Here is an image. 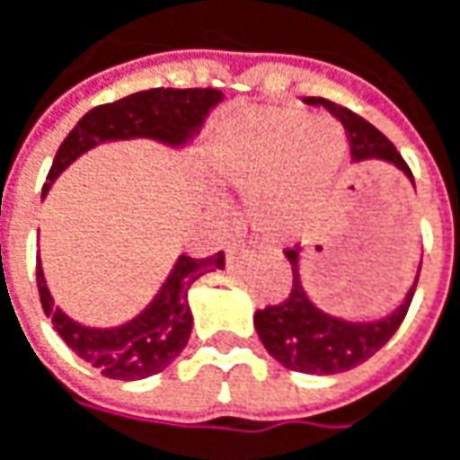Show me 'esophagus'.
<instances>
[{
	"mask_svg": "<svg viewBox=\"0 0 460 460\" xmlns=\"http://www.w3.org/2000/svg\"><path fill=\"white\" fill-rule=\"evenodd\" d=\"M247 254H250V250H247L244 244H231L229 254H226V262H229V265H239Z\"/></svg>",
	"mask_w": 460,
	"mask_h": 460,
	"instance_id": "1",
	"label": "esophagus"
}]
</instances>
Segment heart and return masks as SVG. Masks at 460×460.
Here are the masks:
<instances>
[{"instance_id":"1","label":"heart","mask_w":460,"mask_h":460,"mask_svg":"<svg viewBox=\"0 0 460 460\" xmlns=\"http://www.w3.org/2000/svg\"><path fill=\"white\" fill-rule=\"evenodd\" d=\"M345 154V133L330 118L254 112L218 141L213 167L221 180L250 195L257 229L283 236L327 198Z\"/></svg>"}]
</instances>
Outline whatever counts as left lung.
Instances as JSON below:
<instances>
[{"label": "left lung", "instance_id": "1", "mask_svg": "<svg viewBox=\"0 0 460 460\" xmlns=\"http://www.w3.org/2000/svg\"><path fill=\"white\" fill-rule=\"evenodd\" d=\"M319 102L348 130L352 162H386L399 172H404L414 185L407 162L381 130L342 105H334L322 97ZM286 257L293 270V286H290L288 298L283 304L257 311L254 330L260 334V342L280 366L298 370V373H314V376H332V373L355 368L384 348L407 316L411 296L420 280V270H422V262H420L410 290L404 293L402 304L391 314L381 319H368V322H349V319H340L322 311L309 298L301 280V247L286 250Z\"/></svg>", "mask_w": 460, "mask_h": 460}]
</instances>
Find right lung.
<instances>
[{
    "instance_id": "1",
    "label": "right lung",
    "mask_w": 460,
    "mask_h": 460,
    "mask_svg": "<svg viewBox=\"0 0 460 460\" xmlns=\"http://www.w3.org/2000/svg\"><path fill=\"white\" fill-rule=\"evenodd\" d=\"M224 102L221 90H146L128 94L108 105H97L58 146L49 172V182L43 185V198L56 182V177L79 159L84 151L94 149L105 141H128V138H151L172 149H182L200 130L208 112ZM224 270V252L195 260L180 254L172 265L167 280L151 304L141 314L120 327H87L74 322L53 304L46 275L38 260V293L43 311L53 322V330L82 360L97 368L108 378L138 381L164 370L185 349L192 332V314L188 304L190 286L206 272Z\"/></svg>"
}]
</instances>
